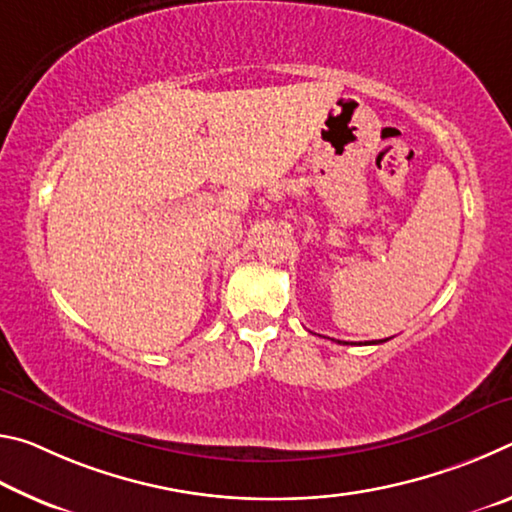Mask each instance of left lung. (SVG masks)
I'll list each match as a JSON object with an SVG mask.
<instances>
[{
	"label": "left lung",
	"mask_w": 512,
	"mask_h": 512,
	"mask_svg": "<svg viewBox=\"0 0 512 512\" xmlns=\"http://www.w3.org/2000/svg\"><path fill=\"white\" fill-rule=\"evenodd\" d=\"M323 339H325V336H323ZM327 339H329V336H327ZM334 343H343V345H377V343H384L386 339H379V341H359V343H350V341H339V339H332Z\"/></svg>",
	"instance_id": "1"
}]
</instances>
